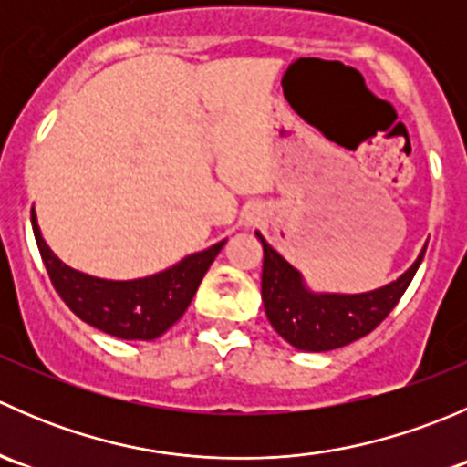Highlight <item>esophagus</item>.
Here are the masks:
<instances>
[{
    "mask_svg": "<svg viewBox=\"0 0 467 467\" xmlns=\"http://www.w3.org/2000/svg\"><path fill=\"white\" fill-rule=\"evenodd\" d=\"M260 216H262V212L255 210V212H253V216H251V219H248V221H251V223H255V221H260Z\"/></svg>",
    "mask_w": 467,
    "mask_h": 467,
    "instance_id": "esophagus-1",
    "label": "esophagus"
}]
</instances>
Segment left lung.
I'll list each match as a JSON object with an SVG mask.
<instances>
[{
    "label": "left lung",
    "instance_id": "1",
    "mask_svg": "<svg viewBox=\"0 0 467 467\" xmlns=\"http://www.w3.org/2000/svg\"><path fill=\"white\" fill-rule=\"evenodd\" d=\"M255 237L264 251L262 300L268 323L286 343L307 352L343 348L373 332L411 285L427 251L425 244L416 262L398 280L379 289L364 294H329L309 289L303 273L273 251L257 230Z\"/></svg>",
    "mask_w": 467,
    "mask_h": 467
}]
</instances>
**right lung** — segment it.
Listing matches in <instances>:
<instances>
[{
  "label": "right lung",
  "mask_w": 467,
  "mask_h": 467,
  "mask_svg": "<svg viewBox=\"0 0 467 467\" xmlns=\"http://www.w3.org/2000/svg\"><path fill=\"white\" fill-rule=\"evenodd\" d=\"M31 225L51 285L65 305L81 321L126 341H150L162 337L190 307L207 268L228 242L223 239L205 251L192 253L153 275L108 280L77 271L60 260L42 237L36 210H31Z\"/></svg>",
  "instance_id": "add662e5"
}]
</instances>
